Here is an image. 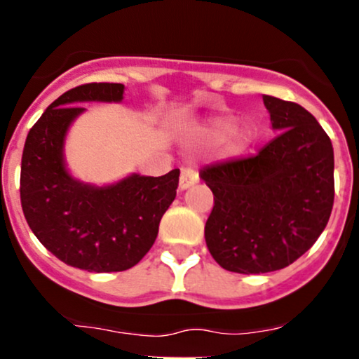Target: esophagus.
<instances>
[{"label": "esophagus", "mask_w": 359, "mask_h": 359, "mask_svg": "<svg viewBox=\"0 0 359 359\" xmlns=\"http://www.w3.org/2000/svg\"><path fill=\"white\" fill-rule=\"evenodd\" d=\"M197 180H199V174H197L196 168L184 167L182 172H180L179 189H180V191H185V189L192 187L194 184H197Z\"/></svg>", "instance_id": "1"}]
</instances>
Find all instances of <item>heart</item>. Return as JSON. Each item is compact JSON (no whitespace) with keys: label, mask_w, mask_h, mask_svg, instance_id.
<instances>
[{"label":"heart","mask_w":359,"mask_h":359,"mask_svg":"<svg viewBox=\"0 0 359 359\" xmlns=\"http://www.w3.org/2000/svg\"><path fill=\"white\" fill-rule=\"evenodd\" d=\"M204 137L209 142H221L224 140V154L229 156L241 155L243 151L248 150V147L253 143L255 131L253 126L248 123L233 126L231 116H217L209 119L204 126Z\"/></svg>","instance_id":"b5f03b06"}]
</instances>
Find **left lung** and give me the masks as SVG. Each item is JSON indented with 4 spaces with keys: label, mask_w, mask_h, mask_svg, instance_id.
I'll list each match as a JSON object with an SVG mask.
<instances>
[{
    "label": "left lung",
    "mask_w": 359,
    "mask_h": 359,
    "mask_svg": "<svg viewBox=\"0 0 359 359\" xmlns=\"http://www.w3.org/2000/svg\"><path fill=\"white\" fill-rule=\"evenodd\" d=\"M263 102L278 137L258 155L199 172L214 194L204 228L209 253L245 275L282 270L302 257L334 203V151L323 126L297 102Z\"/></svg>",
    "instance_id": "1"
}]
</instances>
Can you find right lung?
Listing matches in <instances>:
<instances>
[{
  "instance_id": "obj_1",
  "label": "right lung",
  "mask_w": 359,
  "mask_h": 359,
  "mask_svg": "<svg viewBox=\"0 0 359 359\" xmlns=\"http://www.w3.org/2000/svg\"><path fill=\"white\" fill-rule=\"evenodd\" d=\"M123 84L93 82L62 94L28 131L20 197L39 241L67 265L106 273L135 266L148 253L174 203L179 168L162 177L131 174L118 182L86 184L69 172L64 147L81 102H121Z\"/></svg>"
}]
</instances>
